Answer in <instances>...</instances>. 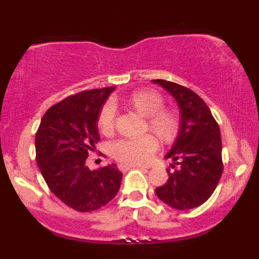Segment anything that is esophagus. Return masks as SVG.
Segmentation results:
<instances>
[{
  "instance_id": "esophagus-1",
  "label": "esophagus",
  "mask_w": 259,
  "mask_h": 259,
  "mask_svg": "<svg viewBox=\"0 0 259 259\" xmlns=\"http://www.w3.org/2000/svg\"><path fill=\"white\" fill-rule=\"evenodd\" d=\"M118 168H119L121 171H126V170H129V169L136 168V165H130V164H123V163H121V164H119V165H118Z\"/></svg>"
}]
</instances>
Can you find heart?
Returning a JSON list of instances; mask_svg holds the SVG:
<instances>
[{"label":"heart","mask_w":259,"mask_h":259,"mask_svg":"<svg viewBox=\"0 0 259 259\" xmlns=\"http://www.w3.org/2000/svg\"><path fill=\"white\" fill-rule=\"evenodd\" d=\"M126 103L136 109L140 114L147 117V123L163 141H171L177 136V115L164 109V99L158 91L146 89L133 92L126 99ZM117 117V107L113 101H107L97 114V126L105 135L113 133ZM158 139L152 134L139 138H123L111 144V154L121 163L130 165H144L150 163L154 152L158 150Z\"/></svg>","instance_id":"obj_1"}]
</instances>
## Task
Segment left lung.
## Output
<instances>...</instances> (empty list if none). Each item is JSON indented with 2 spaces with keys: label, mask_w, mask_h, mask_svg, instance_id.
Returning <instances> with one entry per match:
<instances>
[{
  "label": "left lung",
  "mask_w": 259,
  "mask_h": 259,
  "mask_svg": "<svg viewBox=\"0 0 259 259\" xmlns=\"http://www.w3.org/2000/svg\"><path fill=\"white\" fill-rule=\"evenodd\" d=\"M152 81L164 88L180 109L179 134L165 154V159H173L179 169H168L167 183L157 187L156 194L169 207L191 209L212 196L223 174L221 130L210 109L194 91L167 80Z\"/></svg>",
  "instance_id": "left-lung-1"
}]
</instances>
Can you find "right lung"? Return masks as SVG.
<instances>
[{"mask_svg": "<svg viewBox=\"0 0 259 259\" xmlns=\"http://www.w3.org/2000/svg\"><path fill=\"white\" fill-rule=\"evenodd\" d=\"M115 88L72 95L47 109L36 136V163L50 190L68 207L92 212L119 191L121 171L114 163L90 170L89 152L100 141L97 114Z\"/></svg>", "mask_w": 259, "mask_h": 259, "instance_id": "right-lung-1", "label": "right lung"}]
</instances>
